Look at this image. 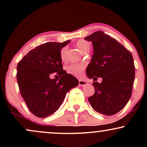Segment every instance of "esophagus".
<instances>
[{"mask_svg": "<svg viewBox=\"0 0 147 147\" xmlns=\"http://www.w3.org/2000/svg\"><path fill=\"white\" fill-rule=\"evenodd\" d=\"M88 83L86 81H84V80H79V86H84L87 85Z\"/></svg>", "mask_w": 147, "mask_h": 147, "instance_id": "esophagus-1", "label": "esophagus"}]
</instances>
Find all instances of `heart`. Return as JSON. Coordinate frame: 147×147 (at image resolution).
<instances>
[{
    "instance_id": "heart-1",
    "label": "heart",
    "mask_w": 147,
    "mask_h": 147,
    "mask_svg": "<svg viewBox=\"0 0 147 147\" xmlns=\"http://www.w3.org/2000/svg\"><path fill=\"white\" fill-rule=\"evenodd\" d=\"M76 46L79 48L82 52L85 53L86 52L89 51L90 48V45L88 42L85 41V40L81 39L77 41L76 43ZM66 51L67 49L64 47L61 50L60 57L62 61H65L66 59ZM86 68L85 64H70L67 67V72L70 75H72L75 77H81L84 74V71Z\"/></svg>"
}]
</instances>
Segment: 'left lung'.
<instances>
[{"instance_id": "1", "label": "left lung", "mask_w": 147, "mask_h": 147, "mask_svg": "<svg viewBox=\"0 0 147 147\" xmlns=\"http://www.w3.org/2000/svg\"><path fill=\"white\" fill-rule=\"evenodd\" d=\"M85 40L92 42L93 55L86 75L93 80L102 77V83L94 82L95 93L88 98L94 110L105 115L119 112L131 97L135 79L133 56L120 43L102 31Z\"/></svg>"}]
</instances>
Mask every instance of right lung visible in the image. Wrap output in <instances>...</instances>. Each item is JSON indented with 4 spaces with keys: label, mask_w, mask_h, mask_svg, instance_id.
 <instances>
[{
    "label": "right lung",
    "mask_w": 147,
    "mask_h": 147,
    "mask_svg": "<svg viewBox=\"0 0 147 147\" xmlns=\"http://www.w3.org/2000/svg\"><path fill=\"white\" fill-rule=\"evenodd\" d=\"M70 42L43 43L18 62L16 77L20 92L29 110L37 117L56 112L67 92L79 84L78 79L63 70L61 59V50ZM55 72L59 78L50 79Z\"/></svg>",
    "instance_id": "add662e5"
}]
</instances>
